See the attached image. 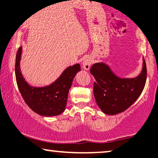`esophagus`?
<instances>
[{
  "label": "esophagus",
  "instance_id": "1",
  "mask_svg": "<svg viewBox=\"0 0 158 158\" xmlns=\"http://www.w3.org/2000/svg\"><path fill=\"white\" fill-rule=\"evenodd\" d=\"M93 62V60L92 58L89 57L87 58L85 60V61H83V68L85 70H89V69H90V67L91 65V64H92Z\"/></svg>",
  "mask_w": 158,
  "mask_h": 158
}]
</instances>
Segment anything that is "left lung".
<instances>
[{
  "label": "left lung",
  "mask_w": 158,
  "mask_h": 158,
  "mask_svg": "<svg viewBox=\"0 0 158 158\" xmlns=\"http://www.w3.org/2000/svg\"><path fill=\"white\" fill-rule=\"evenodd\" d=\"M94 77V94L102 111L114 115L130 108L144 89L147 81V66L143 58L141 73L135 78H120L103 63L94 64L90 69Z\"/></svg>",
  "instance_id": "left-lung-1"
}]
</instances>
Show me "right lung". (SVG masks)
<instances>
[{
	"mask_svg": "<svg viewBox=\"0 0 158 158\" xmlns=\"http://www.w3.org/2000/svg\"><path fill=\"white\" fill-rule=\"evenodd\" d=\"M22 47L17 50L15 61V76L19 91L29 108L44 116L61 114L65 110L69 90L77 72L81 71L79 64L69 67L52 84L42 88L29 85L23 78L19 67Z\"/></svg>",
	"mask_w": 158,
	"mask_h": 158,
	"instance_id": "obj_1",
	"label": "right lung"
}]
</instances>
